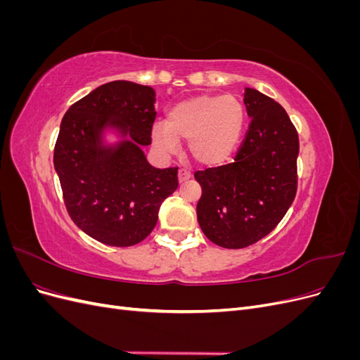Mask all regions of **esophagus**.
Returning a JSON list of instances; mask_svg holds the SVG:
<instances>
[{"mask_svg":"<svg viewBox=\"0 0 360 360\" xmlns=\"http://www.w3.org/2000/svg\"><path fill=\"white\" fill-rule=\"evenodd\" d=\"M191 177H192V174H191L189 171H186V169H180V171H179V181H180V183L188 181Z\"/></svg>","mask_w":360,"mask_h":360,"instance_id":"esophagus-1","label":"esophagus"}]
</instances>
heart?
Masks as SVG:
<instances>
[{
  "instance_id": "1",
  "label": "heart",
  "mask_w": 360,
  "mask_h": 360,
  "mask_svg": "<svg viewBox=\"0 0 360 360\" xmlns=\"http://www.w3.org/2000/svg\"><path fill=\"white\" fill-rule=\"evenodd\" d=\"M245 110L234 96H197L174 105L167 123L151 129L153 144L171 153L180 148V139H189V155L201 165H219L240 143Z\"/></svg>"
}]
</instances>
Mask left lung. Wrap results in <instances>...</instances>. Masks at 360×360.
Instances as JSON below:
<instances>
[{
  "label": "left lung",
  "mask_w": 360,
  "mask_h": 360,
  "mask_svg": "<svg viewBox=\"0 0 360 360\" xmlns=\"http://www.w3.org/2000/svg\"><path fill=\"white\" fill-rule=\"evenodd\" d=\"M250 123L233 163L195 172L204 236L217 246L242 249L266 237L290 209L297 189L299 136L285 110L255 89H245Z\"/></svg>",
  "instance_id": "left-lung-1"
}]
</instances>
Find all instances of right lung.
<instances>
[{
    "label": "right lung",
    "mask_w": 360,
    "mask_h": 360,
    "mask_svg": "<svg viewBox=\"0 0 360 360\" xmlns=\"http://www.w3.org/2000/svg\"><path fill=\"white\" fill-rule=\"evenodd\" d=\"M156 91L130 81L108 82L64 114L53 150L64 204L94 240L134 246L153 231L162 202L177 189V168H155L151 143Z\"/></svg>",
    "instance_id": "right-lung-1"
}]
</instances>
